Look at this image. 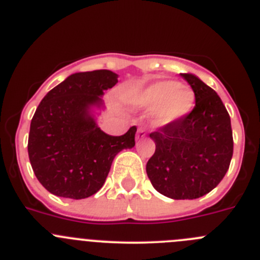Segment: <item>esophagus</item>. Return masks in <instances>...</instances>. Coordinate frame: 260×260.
Wrapping results in <instances>:
<instances>
[{
	"instance_id": "obj_1",
	"label": "esophagus",
	"mask_w": 260,
	"mask_h": 260,
	"mask_svg": "<svg viewBox=\"0 0 260 260\" xmlns=\"http://www.w3.org/2000/svg\"><path fill=\"white\" fill-rule=\"evenodd\" d=\"M145 137H146L145 131H143V129H138L137 133H136V140L140 141V140H143V138H145Z\"/></svg>"
}]
</instances>
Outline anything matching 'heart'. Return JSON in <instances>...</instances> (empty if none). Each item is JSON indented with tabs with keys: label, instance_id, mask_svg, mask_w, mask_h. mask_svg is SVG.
Wrapping results in <instances>:
<instances>
[{
	"label": "heart",
	"instance_id": "obj_1",
	"mask_svg": "<svg viewBox=\"0 0 260 260\" xmlns=\"http://www.w3.org/2000/svg\"><path fill=\"white\" fill-rule=\"evenodd\" d=\"M129 103L137 109H152L151 124L166 128L188 118L196 105V94L189 86L165 80L135 91Z\"/></svg>",
	"mask_w": 260,
	"mask_h": 260
}]
</instances>
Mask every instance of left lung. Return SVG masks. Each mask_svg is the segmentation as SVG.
<instances>
[{"mask_svg": "<svg viewBox=\"0 0 260 260\" xmlns=\"http://www.w3.org/2000/svg\"><path fill=\"white\" fill-rule=\"evenodd\" d=\"M196 107L178 124L150 135L156 150L146 173L153 188L171 200H196L218 185L234 151L231 120L217 92L196 75L181 74Z\"/></svg>", "mask_w": 260, "mask_h": 260, "instance_id": "1", "label": "left lung"}]
</instances>
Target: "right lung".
Here are the masks:
<instances>
[{
  "label": "right lung",
  "instance_id": "add662e5",
  "mask_svg": "<svg viewBox=\"0 0 260 260\" xmlns=\"http://www.w3.org/2000/svg\"><path fill=\"white\" fill-rule=\"evenodd\" d=\"M118 82L109 70L77 72L50 90L30 123L27 152L39 183L57 197L82 200L100 190L115 155L135 147L137 128L109 136L96 123L103 95Z\"/></svg>",
  "mask_w": 260,
  "mask_h": 260
}]
</instances>
